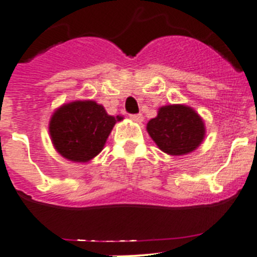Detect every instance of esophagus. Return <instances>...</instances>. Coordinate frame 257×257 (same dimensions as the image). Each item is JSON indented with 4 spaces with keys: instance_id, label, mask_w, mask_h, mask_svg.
Returning <instances> with one entry per match:
<instances>
[{
    "instance_id": "obj_1",
    "label": "esophagus",
    "mask_w": 257,
    "mask_h": 257,
    "mask_svg": "<svg viewBox=\"0 0 257 257\" xmlns=\"http://www.w3.org/2000/svg\"><path fill=\"white\" fill-rule=\"evenodd\" d=\"M131 119L133 120V121H136V123H142V121H143V115L142 114L131 115Z\"/></svg>"
}]
</instances>
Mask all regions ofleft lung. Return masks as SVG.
<instances>
[{
    "mask_svg": "<svg viewBox=\"0 0 257 257\" xmlns=\"http://www.w3.org/2000/svg\"><path fill=\"white\" fill-rule=\"evenodd\" d=\"M146 129L157 147L172 156L195 151L206 134L202 117L187 105L161 106Z\"/></svg>",
    "mask_w": 257,
    "mask_h": 257,
    "instance_id": "8db88e82",
    "label": "left lung"
}]
</instances>
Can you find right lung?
Masks as SVG:
<instances>
[{"mask_svg":"<svg viewBox=\"0 0 257 257\" xmlns=\"http://www.w3.org/2000/svg\"><path fill=\"white\" fill-rule=\"evenodd\" d=\"M123 116H111L96 101L64 103L50 119L48 132L55 150L73 163H88L102 151L115 123Z\"/></svg>","mask_w":257,"mask_h":257,"instance_id":"right-lung-1","label":"right lung"}]
</instances>
